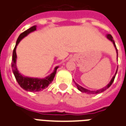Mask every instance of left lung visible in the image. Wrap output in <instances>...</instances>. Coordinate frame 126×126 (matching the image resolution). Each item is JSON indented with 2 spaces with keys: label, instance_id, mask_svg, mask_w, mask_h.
Here are the masks:
<instances>
[{
  "label": "left lung",
  "instance_id": "8db88e82",
  "mask_svg": "<svg viewBox=\"0 0 126 126\" xmlns=\"http://www.w3.org/2000/svg\"><path fill=\"white\" fill-rule=\"evenodd\" d=\"M106 37L108 39H109L110 41H111L112 42V44L114 45V46H115V50H116V52H117V56L118 57V52H117V47H116V45H115V43L114 42V40H113V38H112V37L111 35H110V34H107L106 35ZM117 69H118V67H117V70H116V72H115V75L113 76V77L112 78V79L110 80V81L109 82V84L106 85V87L104 88H102V89H99V90H97V91H90V90H88L87 89H85V88L82 87H81L80 85H79L78 84H77L76 82H75L76 85V87L78 88V89L80 91H81L82 93H86V94H100V93H102L103 91H104L105 90H106L107 89H109L110 87V85L112 84V82L114 81V80H115V76L117 74Z\"/></svg>",
  "mask_w": 126,
  "mask_h": 126
}]
</instances>
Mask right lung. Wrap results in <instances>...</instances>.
<instances>
[{"label": "right lung", "instance_id": "right-lung-1", "mask_svg": "<svg viewBox=\"0 0 126 126\" xmlns=\"http://www.w3.org/2000/svg\"><path fill=\"white\" fill-rule=\"evenodd\" d=\"M36 29H37V26H33L20 34L16 41V46L13 51L12 63H11L12 71H13V73L15 76V78L16 79L17 83L23 89L27 91H30V92H38V91H41L46 88L48 87V85L53 81L55 74L57 73V69L59 68V66L55 67L54 71L52 72L50 75L46 76L44 78L27 77V76L21 74L19 71L17 70V66H16L17 54H16V51L17 46L24 37H25L31 32L36 31Z\"/></svg>", "mask_w": 126, "mask_h": 126}]
</instances>
